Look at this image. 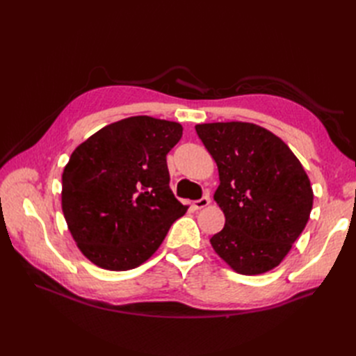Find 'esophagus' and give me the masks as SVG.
I'll return each instance as SVG.
<instances>
[{
    "label": "esophagus",
    "instance_id": "esophagus-1",
    "mask_svg": "<svg viewBox=\"0 0 356 356\" xmlns=\"http://www.w3.org/2000/svg\"><path fill=\"white\" fill-rule=\"evenodd\" d=\"M209 202H211L209 196H208V195H204V196H203V197H200L199 200H195V202H193V208H195V209L207 208L208 204H209Z\"/></svg>",
    "mask_w": 356,
    "mask_h": 356
}]
</instances>
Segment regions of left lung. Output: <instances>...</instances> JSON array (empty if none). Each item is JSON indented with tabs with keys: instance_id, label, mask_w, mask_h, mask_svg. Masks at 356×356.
Here are the masks:
<instances>
[{
	"instance_id": "left-lung-1",
	"label": "left lung",
	"mask_w": 356,
	"mask_h": 356,
	"mask_svg": "<svg viewBox=\"0 0 356 356\" xmlns=\"http://www.w3.org/2000/svg\"><path fill=\"white\" fill-rule=\"evenodd\" d=\"M196 132L220 175L213 199L225 224L211 238L212 248L241 275L272 270L305 230L314 204L303 166L261 126L204 123Z\"/></svg>"
}]
</instances>
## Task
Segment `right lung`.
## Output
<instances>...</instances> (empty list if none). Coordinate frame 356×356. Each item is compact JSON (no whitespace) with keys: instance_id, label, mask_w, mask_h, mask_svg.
Masks as SVG:
<instances>
[{"instance_id":"obj_1","label":"right lung","mask_w":356,"mask_h":356,"mask_svg":"<svg viewBox=\"0 0 356 356\" xmlns=\"http://www.w3.org/2000/svg\"><path fill=\"white\" fill-rule=\"evenodd\" d=\"M181 136L179 123L136 115L74 149L62 175V211L93 264L115 272L138 267L187 212L169 188L166 163Z\"/></svg>"}]
</instances>
